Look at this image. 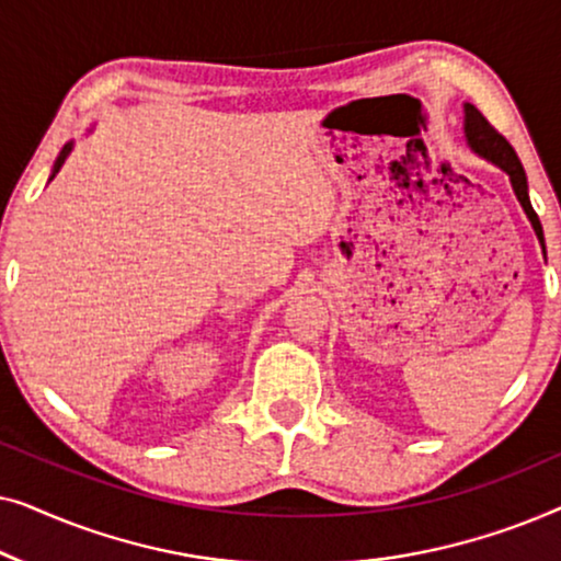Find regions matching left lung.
Returning <instances> with one entry per match:
<instances>
[{
  "label": "left lung",
  "instance_id": "1",
  "mask_svg": "<svg viewBox=\"0 0 561 561\" xmlns=\"http://www.w3.org/2000/svg\"><path fill=\"white\" fill-rule=\"evenodd\" d=\"M462 129H465L467 148H470L474 156L485 158L488 163H493V165L501 168V171L511 179L513 194H516L520 209H524L528 221H531V227H534V232H536V240H539L543 257H547V244H543V229H541V221H539V217H536V211H534V206H531V198H528L526 171H524V165H520L516 150H513L511 142L505 140V137L497 133V129L490 125L485 117H482L478 106L470 104V102H465Z\"/></svg>",
  "mask_w": 561,
  "mask_h": 561
}]
</instances>
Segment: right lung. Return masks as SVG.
I'll use <instances>...</instances> for the list:
<instances>
[{"label": "right lung", "instance_id": "1", "mask_svg": "<svg viewBox=\"0 0 561 561\" xmlns=\"http://www.w3.org/2000/svg\"><path fill=\"white\" fill-rule=\"evenodd\" d=\"M71 150H73V140H71V142H66V145H64V150L58 152V158H56V163H53V171H50V179H48V181L56 179V173L60 171V165L66 163V158L71 156Z\"/></svg>", "mask_w": 561, "mask_h": 561}]
</instances>
